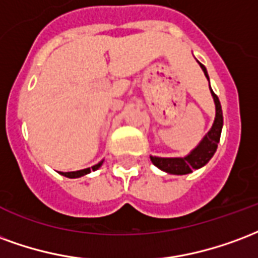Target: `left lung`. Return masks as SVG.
Segmentation results:
<instances>
[{"instance_id": "obj_1", "label": "left lung", "mask_w": 258, "mask_h": 258, "mask_svg": "<svg viewBox=\"0 0 258 258\" xmlns=\"http://www.w3.org/2000/svg\"><path fill=\"white\" fill-rule=\"evenodd\" d=\"M199 66L204 70L206 78L209 80L208 71L202 63ZM210 86V85H209ZM212 90V89H210ZM214 103H216V119L212 129L204 137V140L199 143V146L194 150L189 155L184 158H158L151 157V162L159 168L163 172H168L170 174H187L191 173L194 169H199L205 166L210 161V158L213 157L214 152L217 150V144L220 142L221 136V129H223V111H221V104L217 95L212 90Z\"/></svg>"}]
</instances>
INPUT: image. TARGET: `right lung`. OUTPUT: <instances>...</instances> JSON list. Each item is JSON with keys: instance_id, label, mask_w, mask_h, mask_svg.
<instances>
[{"instance_id": "right-lung-1", "label": "right lung", "mask_w": 258, "mask_h": 258, "mask_svg": "<svg viewBox=\"0 0 258 258\" xmlns=\"http://www.w3.org/2000/svg\"><path fill=\"white\" fill-rule=\"evenodd\" d=\"M101 163H103V161L97 163V165H95V166H92V169L90 168L82 169V170H77V172H61V174H63V176H66V177H70V178L81 177V176H84V174H88V173H90L92 170H96V169L100 168Z\"/></svg>"}]
</instances>
